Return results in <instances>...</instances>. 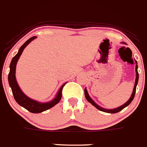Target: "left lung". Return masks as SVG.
I'll return each mask as SVG.
<instances>
[{"instance_id":"8db88e82","label":"left lung","mask_w":147,"mask_h":147,"mask_svg":"<svg viewBox=\"0 0 147 147\" xmlns=\"http://www.w3.org/2000/svg\"><path fill=\"white\" fill-rule=\"evenodd\" d=\"M136 62V63H137V61H135ZM135 72H136V79H135V86H134V89H133V92H132V95H131V97H130V98L128 100V101L127 102V103H125L123 105L121 106L120 107H118V108H116V109H104V108H102V107H99V106L98 105V104H96L95 103V102L93 101L92 99L90 97H89V94H88L87 92V90H86V89L85 88V89H84V93H85V97H86V100H88V101L89 102V103H91L92 104L94 107H95L98 109H99L100 111H102V112H108V113H117V112H120V111H121L123 109H124L125 107H127V106L129 105V104H130V103L132 101V100H133L134 97H135V92H136V86H137L138 84V65L136 64V66H135Z\"/></svg>"}]
</instances>
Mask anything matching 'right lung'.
<instances>
[{
    "label": "right lung",
    "instance_id": "add662e5",
    "mask_svg": "<svg viewBox=\"0 0 147 147\" xmlns=\"http://www.w3.org/2000/svg\"><path fill=\"white\" fill-rule=\"evenodd\" d=\"M36 36H33L30 38L29 40H26L25 43L23 44L20 48L19 49L17 55L12 58L11 63H10V70L9 73L8 75V80L9 86L12 89V94H13L14 98L16 100L18 104L20 105L21 107H24L25 109H27L30 112L32 113H40V112L46 111L47 109H50L52 107H54L55 105L58 104V102L61 100V97H62V89H63V86H64L65 84L63 86L60 88L59 91H58V94L56 95L55 98L51 101L48 102V103H39L38 101H36L35 100H32L31 98H28L26 95H24V93L20 90V87L18 85L17 81L15 78V69H16V64L18 61L20 56L22 54L23 51H24V48L29 44L32 40H33Z\"/></svg>",
    "mask_w": 147,
    "mask_h": 147
}]
</instances>
